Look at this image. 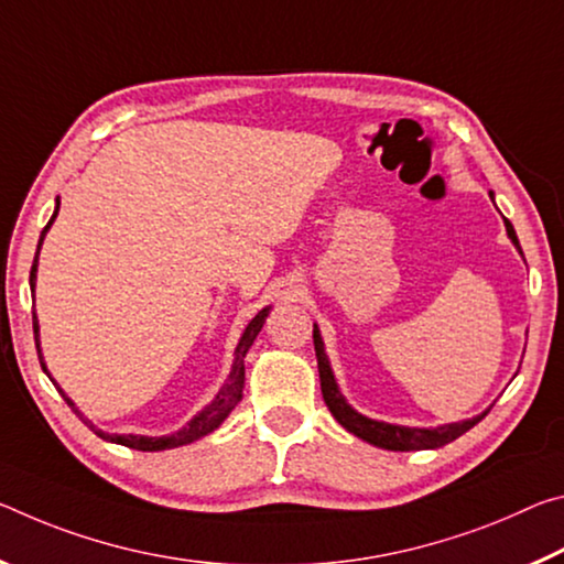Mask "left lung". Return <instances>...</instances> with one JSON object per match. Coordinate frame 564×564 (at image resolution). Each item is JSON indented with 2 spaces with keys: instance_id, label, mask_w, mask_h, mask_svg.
Listing matches in <instances>:
<instances>
[{
  "instance_id": "1",
  "label": "left lung",
  "mask_w": 564,
  "mask_h": 564,
  "mask_svg": "<svg viewBox=\"0 0 564 564\" xmlns=\"http://www.w3.org/2000/svg\"><path fill=\"white\" fill-rule=\"evenodd\" d=\"M505 227H507V235L514 242V247L520 249V242H517V235L510 225V219H505ZM522 254V249H520ZM312 339H315V355H317V367H319V384H322V397H325L327 408L332 412V417H335L339 424L347 432H352L359 440L369 442V445L375 447H382V449H394V452H410V449H435L447 445V442L457 440L459 435H465L467 430H473L475 424L485 417L487 412L477 414L473 420H465V422H452V424H442V427L435 430H420V427H400V424H387V422H377V420H369L365 414L355 412L349 404L345 402V397L339 394L337 390V382H335V375H332L329 369V359L325 355V345H322V337H319V329L315 325V332H312Z\"/></svg>"
}]
</instances>
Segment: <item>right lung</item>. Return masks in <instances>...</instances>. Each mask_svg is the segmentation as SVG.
Here are the masks:
<instances>
[{
	"mask_svg": "<svg viewBox=\"0 0 564 564\" xmlns=\"http://www.w3.org/2000/svg\"><path fill=\"white\" fill-rule=\"evenodd\" d=\"M57 212H59V202H57V209H54L52 219L47 221V227L42 229L40 245H36V257H34V264H32V272H30L32 292H34V280H36V260H40V247H42V242H44V235H47V229L52 227L54 217H57ZM267 315H270V307H264V310L257 312L254 319L249 322V325H247L245 335H242V339H239V345H237V349H235V365H232V372H229L227 382L221 384V390L217 392L215 402L207 404V408L202 410V412L197 414V417L187 424V427H182L180 432H174V435H167V437L107 435V432H99V430L91 427V424H89L85 417H82V412H79L77 408H74V402L69 400V397L64 394L62 390H59V392H62V397H64V402H67L69 408H72V412H74V414H79V417L85 420V422L89 424V427L95 430V435H99L101 440L117 442V445H124V447H129V449H140V452H160V449H172V447L189 445V442H195V440H199V437L209 435V432H215V430L219 427V424L225 422L227 414L237 408V402L242 400V387H245V355H247V349L252 347L254 337L260 335V329H262V325H264ZM34 343H36V355H40V365H42L44 372H47V367H44V359H42V349H40V327H36V317H34ZM47 375H50V372H47ZM50 380H52V377H50Z\"/></svg>",
	"mask_w": 564,
	"mask_h": 564,
	"instance_id": "obj_1",
	"label": "right lung"
}]
</instances>
